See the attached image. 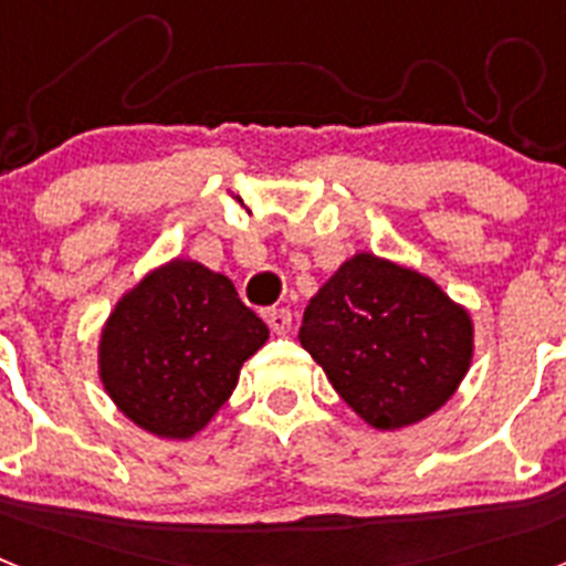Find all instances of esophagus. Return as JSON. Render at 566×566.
<instances>
[{"label":"esophagus","instance_id":"34e87169","mask_svg":"<svg viewBox=\"0 0 566 566\" xmlns=\"http://www.w3.org/2000/svg\"><path fill=\"white\" fill-rule=\"evenodd\" d=\"M263 319H266L274 334H286L292 328V312L289 308H266Z\"/></svg>","mask_w":566,"mask_h":566}]
</instances>
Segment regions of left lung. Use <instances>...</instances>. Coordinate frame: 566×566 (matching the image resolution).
I'll return each mask as SVG.
<instances>
[{
  "label": "left lung",
  "mask_w": 566,
  "mask_h": 566,
  "mask_svg": "<svg viewBox=\"0 0 566 566\" xmlns=\"http://www.w3.org/2000/svg\"><path fill=\"white\" fill-rule=\"evenodd\" d=\"M300 345L377 431L439 411L473 357V319L431 277L359 252L303 314Z\"/></svg>",
  "instance_id": "left-lung-1"
}]
</instances>
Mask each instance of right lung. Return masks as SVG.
I'll return each instance as SVG.
<instances>
[{
    "label": "right lung",
    "instance_id": "add662e5",
    "mask_svg": "<svg viewBox=\"0 0 566 566\" xmlns=\"http://www.w3.org/2000/svg\"><path fill=\"white\" fill-rule=\"evenodd\" d=\"M266 339V323L240 303L227 274L175 258L115 303L98 377L138 428L189 439L232 397L240 365Z\"/></svg>",
    "mask_w": 566,
    "mask_h": 566
}]
</instances>
